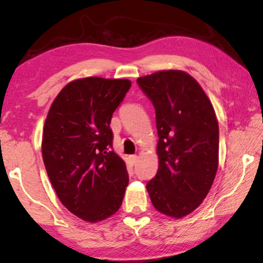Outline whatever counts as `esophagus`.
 Wrapping results in <instances>:
<instances>
[{"label": "esophagus", "mask_w": 263, "mask_h": 263, "mask_svg": "<svg viewBox=\"0 0 263 263\" xmlns=\"http://www.w3.org/2000/svg\"><path fill=\"white\" fill-rule=\"evenodd\" d=\"M130 160H131L132 164H136V163H137V160H138V157H137V155H131Z\"/></svg>", "instance_id": "obj_1"}]
</instances>
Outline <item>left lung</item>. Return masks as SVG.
<instances>
[{"mask_svg": "<svg viewBox=\"0 0 263 263\" xmlns=\"http://www.w3.org/2000/svg\"><path fill=\"white\" fill-rule=\"evenodd\" d=\"M137 83L154 106L159 136V169L146 188L158 211L184 217L206 197L217 173L215 110L197 81L181 70H161Z\"/></svg>", "mask_w": 263, "mask_h": 263, "instance_id": "1", "label": "left lung"}]
</instances>
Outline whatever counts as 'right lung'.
Here are the masks:
<instances>
[{
    "mask_svg": "<svg viewBox=\"0 0 263 263\" xmlns=\"http://www.w3.org/2000/svg\"><path fill=\"white\" fill-rule=\"evenodd\" d=\"M130 87L124 79L75 80L48 111L42 144L48 179L60 202L86 221L103 220L122 205L128 174L112 149L110 123Z\"/></svg>",
    "mask_w": 263,
    "mask_h": 263,
    "instance_id": "add662e5",
    "label": "right lung"
}]
</instances>
